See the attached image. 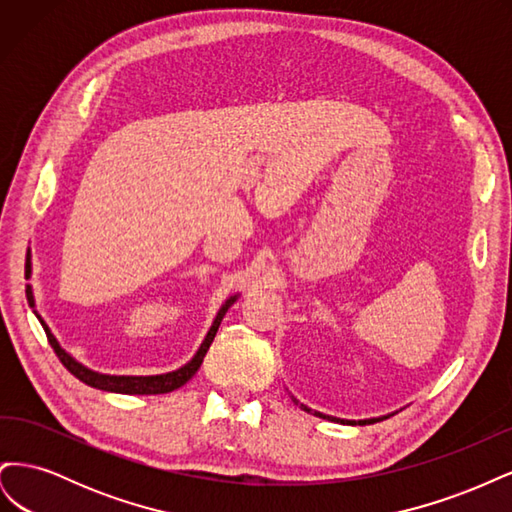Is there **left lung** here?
I'll use <instances>...</instances> for the list:
<instances>
[{
	"label": "left lung",
	"mask_w": 512,
	"mask_h": 512,
	"mask_svg": "<svg viewBox=\"0 0 512 512\" xmlns=\"http://www.w3.org/2000/svg\"><path fill=\"white\" fill-rule=\"evenodd\" d=\"M294 401H297V399H294ZM297 404H299V401H297ZM301 408H303V410H307V412H312V410H309V408H307V406H303V404H301ZM314 414H316V416H322V418H329V421H339V418H333V416H324V414H320V412H314ZM376 421H378V418H369V421H359V425H365V423H376ZM342 423H350V425H356L354 421H342Z\"/></svg>",
	"instance_id": "8db88e82"
}]
</instances>
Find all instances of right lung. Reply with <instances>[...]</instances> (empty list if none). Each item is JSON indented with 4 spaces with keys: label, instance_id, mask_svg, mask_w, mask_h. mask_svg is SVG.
I'll return each mask as SVG.
<instances>
[{
    "label": "right lung",
    "instance_id": "obj_1",
    "mask_svg": "<svg viewBox=\"0 0 512 512\" xmlns=\"http://www.w3.org/2000/svg\"><path fill=\"white\" fill-rule=\"evenodd\" d=\"M29 273H32V262H27V265H25V277H29ZM25 292H27L29 305H34L32 286H27ZM235 301H237V297H230L222 305V309L218 312V316H215L211 329H209V333L205 337V342L200 344L198 352L194 354V359L188 365H183L181 369L170 371V374H162V376H104V374H98V371H91V369L83 367L81 363H76L66 350H61V346L57 344V339L53 337L49 327H46L44 320L40 316H38V320L42 322L46 339H49V344L53 346L55 354L59 356V361L64 363V367L70 371L72 376H76L81 382H85L87 386H94V389H100V391L123 393V395H160V393H170V391L179 389V386H183L185 382H188L196 374L198 367L203 365V359H205V354H207V350H209V346L213 342L215 333H218V329H220V322H222L224 314L228 312V307L235 303Z\"/></svg>",
    "mask_w": 512,
    "mask_h": 512
}]
</instances>
